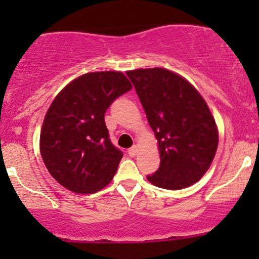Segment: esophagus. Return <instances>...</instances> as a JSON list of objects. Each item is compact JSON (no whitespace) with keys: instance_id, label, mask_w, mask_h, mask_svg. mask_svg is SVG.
Here are the masks:
<instances>
[{"instance_id":"obj_1","label":"esophagus","mask_w":259,"mask_h":259,"mask_svg":"<svg viewBox=\"0 0 259 259\" xmlns=\"http://www.w3.org/2000/svg\"><path fill=\"white\" fill-rule=\"evenodd\" d=\"M137 153H138V146L137 145L132 146V148L127 150V154H129L130 156H135V155H137Z\"/></svg>"}]
</instances>
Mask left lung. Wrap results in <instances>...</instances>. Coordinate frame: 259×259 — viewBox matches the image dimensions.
I'll use <instances>...</instances> for the list:
<instances>
[{"label": "left lung", "instance_id": "obj_1", "mask_svg": "<svg viewBox=\"0 0 259 259\" xmlns=\"http://www.w3.org/2000/svg\"><path fill=\"white\" fill-rule=\"evenodd\" d=\"M155 133L160 166L149 182L178 190L194 184L209 169L218 130L209 108L192 83L161 67L127 71Z\"/></svg>", "mask_w": 259, "mask_h": 259}]
</instances>
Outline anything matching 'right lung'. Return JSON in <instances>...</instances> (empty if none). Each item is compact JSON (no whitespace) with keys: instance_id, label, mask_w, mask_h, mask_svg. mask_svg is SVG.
Segmentation results:
<instances>
[{"instance_id":"add662e5","label":"right lung","mask_w":259,"mask_h":259,"mask_svg":"<svg viewBox=\"0 0 259 259\" xmlns=\"http://www.w3.org/2000/svg\"><path fill=\"white\" fill-rule=\"evenodd\" d=\"M130 89L121 72H89L52 101L41 129L40 150L49 173L62 187L89 194L114 178L122 151L111 143L104 115Z\"/></svg>"}]
</instances>
